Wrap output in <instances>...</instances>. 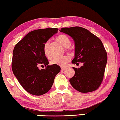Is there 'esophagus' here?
I'll use <instances>...</instances> for the list:
<instances>
[{"label": "esophagus", "instance_id": "esophagus-1", "mask_svg": "<svg viewBox=\"0 0 120 120\" xmlns=\"http://www.w3.org/2000/svg\"><path fill=\"white\" fill-rule=\"evenodd\" d=\"M65 69V68H64V67H61V71H64Z\"/></svg>", "mask_w": 120, "mask_h": 120}]
</instances>
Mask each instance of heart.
Returning a JSON list of instances; mask_svg holds the SVG:
<instances>
[{"label": "heart", "instance_id": "obj_1", "mask_svg": "<svg viewBox=\"0 0 120 120\" xmlns=\"http://www.w3.org/2000/svg\"><path fill=\"white\" fill-rule=\"evenodd\" d=\"M56 40L64 48H68L70 47L71 42L70 39L65 35H60L56 38ZM49 41L45 42L44 44L43 50L44 53L47 57H49L50 54L49 52ZM69 60V56L68 55L61 56V57H55L52 59L51 61V64L52 65H59L60 67H64Z\"/></svg>", "mask_w": 120, "mask_h": 120}]
</instances>
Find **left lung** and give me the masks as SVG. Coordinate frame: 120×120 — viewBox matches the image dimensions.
<instances>
[{
    "label": "left lung",
    "mask_w": 120,
    "mask_h": 120,
    "mask_svg": "<svg viewBox=\"0 0 120 120\" xmlns=\"http://www.w3.org/2000/svg\"><path fill=\"white\" fill-rule=\"evenodd\" d=\"M60 32L66 34L75 42L73 64L82 63L80 68L73 67L75 75L69 82L81 93L93 92L100 86L103 79L107 63V53L101 41L86 29L80 27L63 28Z\"/></svg>",
    "instance_id": "obj_1"
}]
</instances>
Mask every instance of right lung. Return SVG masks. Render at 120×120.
<instances>
[{"mask_svg": "<svg viewBox=\"0 0 120 120\" xmlns=\"http://www.w3.org/2000/svg\"><path fill=\"white\" fill-rule=\"evenodd\" d=\"M57 28H45L31 31L14 47L12 69L20 85L27 92L35 96L48 92L55 76L60 72L59 65H48L44 53V44L57 32ZM41 65L44 70H39Z\"/></svg>", "mask_w": 120, "mask_h": 120, "instance_id": "obj_1", "label": "right lung"}]
</instances>
